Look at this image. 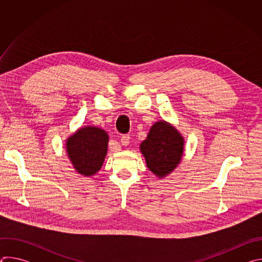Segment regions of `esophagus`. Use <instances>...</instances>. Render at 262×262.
<instances>
[{
  "mask_svg": "<svg viewBox=\"0 0 262 262\" xmlns=\"http://www.w3.org/2000/svg\"><path fill=\"white\" fill-rule=\"evenodd\" d=\"M120 140H121V144L123 146H127L129 144V142H130V137H129V135H124V136L121 137Z\"/></svg>",
  "mask_w": 262,
  "mask_h": 262,
  "instance_id": "34e87169",
  "label": "esophagus"
}]
</instances>
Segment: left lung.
I'll list each match as a JSON object with an SVG mask.
<instances>
[{"instance_id":"obj_1","label":"left lung","mask_w":262,"mask_h":262,"mask_svg":"<svg viewBox=\"0 0 262 262\" xmlns=\"http://www.w3.org/2000/svg\"><path fill=\"white\" fill-rule=\"evenodd\" d=\"M184 138L181 133L166 120L157 121L146 139L140 144L147 168L158 178L170 175L180 164L184 152Z\"/></svg>"}]
</instances>
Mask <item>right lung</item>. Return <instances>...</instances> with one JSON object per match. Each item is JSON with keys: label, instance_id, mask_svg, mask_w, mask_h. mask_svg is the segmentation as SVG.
I'll list each match as a JSON object with an SVG mask.
<instances>
[{"label": "right lung", "instance_id": "1", "mask_svg": "<svg viewBox=\"0 0 262 262\" xmlns=\"http://www.w3.org/2000/svg\"><path fill=\"white\" fill-rule=\"evenodd\" d=\"M108 139L104 129L93 125L81 126L66 139V154L78 174L91 177L101 169Z\"/></svg>", "mask_w": 262, "mask_h": 262}]
</instances>
